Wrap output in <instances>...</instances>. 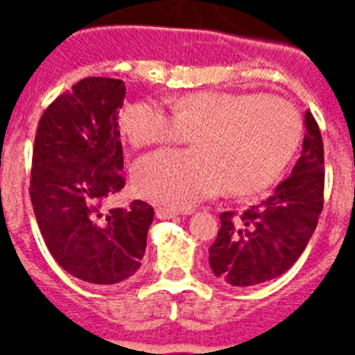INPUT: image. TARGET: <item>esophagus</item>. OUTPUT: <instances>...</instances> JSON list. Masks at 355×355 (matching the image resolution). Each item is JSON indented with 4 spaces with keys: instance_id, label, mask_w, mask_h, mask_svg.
<instances>
[{
    "instance_id": "obj_1",
    "label": "esophagus",
    "mask_w": 355,
    "mask_h": 355,
    "mask_svg": "<svg viewBox=\"0 0 355 355\" xmlns=\"http://www.w3.org/2000/svg\"><path fill=\"white\" fill-rule=\"evenodd\" d=\"M180 215V213L175 211V209H168L163 208V206H158L156 208V216H158L159 220H167V218H175V216Z\"/></svg>"
}]
</instances>
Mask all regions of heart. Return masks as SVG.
Segmentation results:
<instances>
[{
    "label": "heart",
    "mask_w": 355,
    "mask_h": 355,
    "mask_svg": "<svg viewBox=\"0 0 355 355\" xmlns=\"http://www.w3.org/2000/svg\"><path fill=\"white\" fill-rule=\"evenodd\" d=\"M121 130L131 146H165L193 137L196 150H159L131 172L135 192L187 209L225 184L236 196L258 193L284 171L300 140V117L286 99L252 92L200 90L162 103L126 106Z\"/></svg>",
    "instance_id": "b5f03b06"
}]
</instances>
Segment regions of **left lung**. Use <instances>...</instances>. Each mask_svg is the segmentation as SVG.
I'll list each match as a JSON object with an SVG mask.
<instances>
[{
	"mask_svg": "<svg viewBox=\"0 0 355 355\" xmlns=\"http://www.w3.org/2000/svg\"><path fill=\"white\" fill-rule=\"evenodd\" d=\"M300 158L272 196L240 216L220 215L209 266L233 286H254L283 275L300 258L324 208V142L315 117L304 115Z\"/></svg>",
	"mask_w": 355,
	"mask_h": 355,
	"instance_id": "8db88e82",
	"label": "left lung"
}]
</instances>
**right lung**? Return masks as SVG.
Listing matches in <instances>:
<instances>
[{
    "label": "right lung",
    "instance_id": "add662e5",
    "mask_svg": "<svg viewBox=\"0 0 355 355\" xmlns=\"http://www.w3.org/2000/svg\"><path fill=\"white\" fill-rule=\"evenodd\" d=\"M126 87L85 78L58 96L39 121L30 197L55 261L90 284H117L142 265L155 209L144 200L103 208L124 188L119 110Z\"/></svg>",
    "mask_w": 355,
    "mask_h": 355
}]
</instances>
